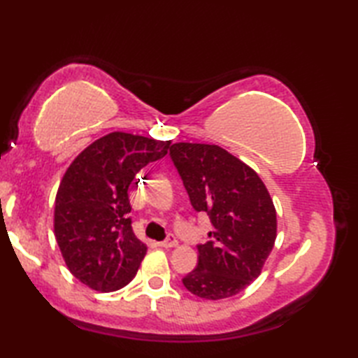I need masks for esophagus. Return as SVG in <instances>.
<instances>
[{"mask_svg": "<svg viewBox=\"0 0 358 358\" xmlns=\"http://www.w3.org/2000/svg\"><path fill=\"white\" fill-rule=\"evenodd\" d=\"M177 245H178V241H177V238H175V235H172V234L164 241L158 243V246H162V248H175Z\"/></svg>", "mask_w": 358, "mask_h": 358, "instance_id": "34e87169", "label": "esophagus"}]
</instances>
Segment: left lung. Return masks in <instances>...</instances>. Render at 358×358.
<instances>
[{
  "mask_svg": "<svg viewBox=\"0 0 358 358\" xmlns=\"http://www.w3.org/2000/svg\"><path fill=\"white\" fill-rule=\"evenodd\" d=\"M189 200L210 218V240L183 278L206 300L237 295L260 275L277 238V212L262 178L215 144L175 143L169 149Z\"/></svg>",
  "mask_w": 358,
  "mask_h": 358,
  "instance_id": "obj_1",
  "label": "left lung"
}]
</instances>
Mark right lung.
Returning <instances> with one entry per match:
<instances>
[{"label": "right lung", "instance_id": "1", "mask_svg": "<svg viewBox=\"0 0 358 358\" xmlns=\"http://www.w3.org/2000/svg\"><path fill=\"white\" fill-rule=\"evenodd\" d=\"M171 141L110 132L81 152L59 183L53 229L73 277L98 292L131 283L148 246L135 237L127 189Z\"/></svg>", "mask_w": 358, "mask_h": 358}]
</instances>
